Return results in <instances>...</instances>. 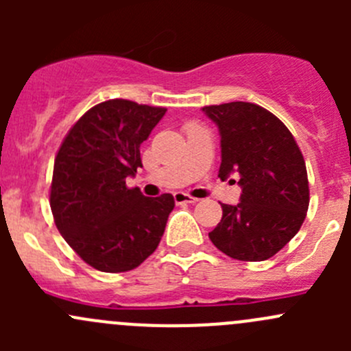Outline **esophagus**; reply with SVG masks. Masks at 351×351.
Instances as JSON below:
<instances>
[{
	"mask_svg": "<svg viewBox=\"0 0 351 351\" xmlns=\"http://www.w3.org/2000/svg\"><path fill=\"white\" fill-rule=\"evenodd\" d=\"M173 197H175L176 204H197L198 202V198L189 195V193H183V192H176Z\"/></svg>",
	"mask_w": 351,
	"mask_h": 351,
	"instance_id": "1",
	"label": "esophagus"
}]
</instances>
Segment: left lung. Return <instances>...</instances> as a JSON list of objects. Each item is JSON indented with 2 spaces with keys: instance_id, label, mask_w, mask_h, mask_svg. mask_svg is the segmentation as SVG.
Segmentation results:
<instances>
[{
  "instance_id": "left-lung-1",
  "label": "left lung",
  "mask_w": 351,
  "mask_h": 351,
  "mask_svg": "<svg viewBox=\"0 0 351 351\" xmlns=\"http://www.w3.org/2000/svg\"><path fill=\"white\" fill-rule=\"evenodd\" d=\"M202 112L221 134L219 176H239L238 205L222 204L208 238L241 261H263L299 232L309 207L306 162L295 139L271 112L247 101L210 105Z\"/></svg>"
}]
</instances>
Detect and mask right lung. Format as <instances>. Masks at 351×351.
<instances>
[{
	"label": "right lung",
	"mask_w": 351,
	"mask_h": 351,
	"mask_svg": "<svg viewBox=\"0 0 351 351\" xmlns=\"http://www.w3.org/2000/svg\"><path fill=\"white\" fill-rule=\"evenodd\" d=\"M166 108L104 101L67 132L54 161L51 208L66 243L90 267L120 274L154 253L175 207L171 193L144 197L125 178L143 168L141 144Z\"/></svg>",
	"instance_id": "add662e5"
}]
</instances>
